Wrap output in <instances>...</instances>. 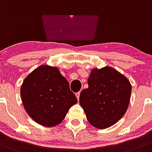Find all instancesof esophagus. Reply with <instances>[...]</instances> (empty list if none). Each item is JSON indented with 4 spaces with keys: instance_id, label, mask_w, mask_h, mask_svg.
I'll return each mask as SVG.
<instances>
[{
    "instance_id": "obj_1",
    "label": "esophagus",
    "mask_w": 152,
    "mask_h": 152,
    "mask_svg": "<svg viewBox=\"0 0 152 152\" xmlns=\"http://www.w3.org/2000/svg\"><path fill=\"white\" fill-rule=\"evenodd\" d=\"M79 95H80V91H79V92L76 93V98H77L78 101H79Z\"/></svg>"
}]
</instances>
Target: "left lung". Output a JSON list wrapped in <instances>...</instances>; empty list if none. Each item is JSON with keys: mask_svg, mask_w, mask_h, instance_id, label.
<instances>
[{"mask_svg": "<svg viewBox=\"0 0 152 152\" xmlns=\"http://www.w3.org/2000/svg\"><path fill=\"white\" fill-rule=\"evenodd\" d=\"M88 88L83 90L79 104L87 120L98 129H106L124 117L129 104L132 86L126 76L113 68L93 69Z\"/></svg>", "mask_w": 152, "mask_h": 152, "instance_id": "left-lung-1", "label": "left lung"}]
</instances>
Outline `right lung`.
<instances>
[{"mask_svg":"<svg viewBox=\"0 0 152 152\" xmlns=\"http://www.w3.org/2000/svg\"><path fill=\"white\" fill-rule=\"evenodd\" d=\"M20 95L29 117L47 127L61 124L69 109L77 103L66 78L58 68L48 65L39 66L26 77Z\"/></svg>","mask_w":152,"mask_h":152,"instance_id":"right-lung-1","label":"right lung"}]
</instances>
